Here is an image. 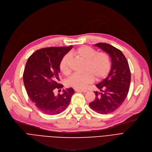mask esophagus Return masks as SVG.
<instances>
[{"label": "esophagus", "instance_id": "1", "mask_svg": "<svg viewBox=\"0 0 152 152\" xmlns=\"http://www.w3.org/2000/svg\"><path fill=\"white\" fill-rule=\"evenodd\" d=\"M75 91L76 92H83V93H86L88 91L86 90H79V89H75Z\"/></svg>", "mask_w": 152, "mask_h": 152}]
</instances>
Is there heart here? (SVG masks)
<instances>
[{
  "mask_svg": "<svg viewBox=\"0 0 152 152\" xmlns=\"http://www.w3.org/2000/svg\"><path fill=\"white\" fill-rule=\"evenodd\" d=\"M71 55L85 61V64L83 73L74 74L67 79L66 84L69 87L81 90L91 83L94 77L99 80L104 78L110 72L112 62L108 53L97 52L90 47L82 46L71 52ZM70 62L69 55H64L61 59L59 69L63 74L66 75L70 72Z\"/></svg>",
  "mask_w": 152,
  "mask_h": 152,
  "instance_id": "b5f03b06",
  "label": "heart"
}]
</instances>
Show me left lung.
I'll use <instances>...</instances> for the list:
<instances>
[{"label": "left lung", "mask_w": 152, "mask_h": 152, "mask_svg": "<svg viewBox=\"0 0 152 152\" xmlns=\"http://www.w3.org/2000/svg\"><path fill=\"white\" fill-rule=\"evenodd\" d=\"M94 45L108 53L112 66L108 76L96 85L101 92L94 91L95 100L89 105L99 113H110L120 107L128 95L131 82L130 69L126 58L120 50L105 43Z\"/></svg>", "instance_id": "left-lung-1"}]
</instances>
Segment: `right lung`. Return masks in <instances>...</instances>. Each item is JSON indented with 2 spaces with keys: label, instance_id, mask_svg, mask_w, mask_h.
Returning a JSON list of instances; mask_svg holds the SVG:
<instances>
[{
  "label": "right lung",
  "instance_id": "1",
  "mask_svg": "<svg viewBox=\"0 0 152 152\" xmlns=\"http://www.w3.org/2000/svg\"><path fill=\"white\" fill-rule=\"evenodd\" d=\"M72 46L48 47L35 51L28 58L23 73V81L29 97L42 112L56 115L63 112L74 93L72 88L55 96V90L63 85L59 81L61 59Z\"/></svg>",
  "mask_w": 152,
  "mask_h": 152
}]
</instances>
